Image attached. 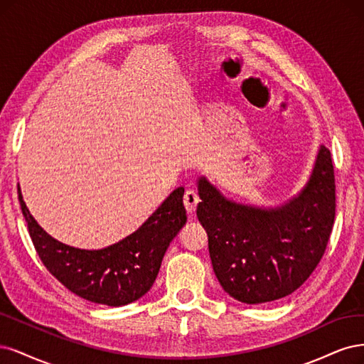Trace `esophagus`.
Listing matches in <instances>:
<instances>
[{
    "instance_id": "esophagus-1",
    "label": "esophagus",
    "mask_w": 364,
    "mask_h": 364,
    "mask_svg": "<svg viewBox=\"0 0 364 364\" xmlns=\"http://www.w3.org/2000/svg\"><path fill=\"white\" fill-rule=\"evenodd\" d=\"M183 203H184V207L187 210V213H193L196 210V205L199 203V196L196 192L193 191H187L184 193V198H183Z\"/></svg>"
}]
</instances>
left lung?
I'll return each mask as SVG.
<instances>
[{"mask_svg": "<svg viewBox=\"0 0 364 364\" xmlns=\"http://www.w3.org/2000/svg\"><path fill=\"white\" fill-rule=\"evenodd\" d=\"M196 216L207 231L213 271L230 296L245 304L281 299L319 264L336 216L331 152L321 145L306 187L284 205L262 208L230 201L198 180Z\"/></svg>", "mask_w": 364, "mask_h": 364, "instance_id": "left-lung-1", "label": "left lung"}]
</instances>
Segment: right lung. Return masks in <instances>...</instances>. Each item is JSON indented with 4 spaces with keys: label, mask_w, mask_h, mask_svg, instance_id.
Segmentation results:
<instances>
[{
    "label": "right lung",
    "mask_w": 364,
    "mask_h": 364,
    "mask_svg": "<svg viewBox=\"0 0 364 364\" xmlns=\"http://www.w3.org/2000/svg\"><path fill=\"white\" fill-rule=\"evenodd\" d=\"M184 189H175L145 224L121 242L87 251L53 239L18 198L39 259L60 283L80 298L109 307L127 306L152 287L169 243L184 227Z\"/></svg>",
    "instance_id": "obj_1"
}]
</instances>
